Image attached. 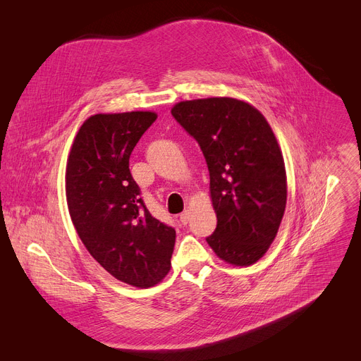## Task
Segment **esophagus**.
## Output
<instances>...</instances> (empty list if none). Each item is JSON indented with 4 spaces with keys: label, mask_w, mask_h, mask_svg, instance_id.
Returning <instances> with one entry per match:
<instances>
[{
    "label": "esophagus",
    "mask_w": 361,
    "mask_h": 361,
    "mask_svg": "<svg viewBox=\"0 0 361 361\" xmlns=\"http://www.w3.org/2000/svg\"><path fill=\"white\" fill-rule=\"evenodd\" d=\"M188 221H190V212L184 211V212L180 215V222H181L183 225H185V224H188Z\"/></svg>",
    "instance_id": "obj_1"
}]
</instances>
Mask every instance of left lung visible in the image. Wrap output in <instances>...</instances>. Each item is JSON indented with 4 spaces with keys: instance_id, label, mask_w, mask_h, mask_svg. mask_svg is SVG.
<instances>
[{
    "instance_id": "obj_1",
    "label": "left lung",
    "mask_w": 361,
    "mask_h": 361,
    "mask_svg": "<svg viewBox=\"0 0 361 361\" xmlns=\"http://www.w3.org/2000/svg\"><path fill=\"white\" fill-rule=\"evenodd\" d=\"M171 114L196 139L209 169L218 222L207 244L225 262L253 264L275 240L287 203L286 165L271 126L234 98L183 101Z\"/></svg>"
}]
</instances>
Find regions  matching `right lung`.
<instances>
[{
	"label": "right lung",
	"mask_w": 361,
	"mask_h": 361,
	"mask_svg": "<svg viewBox=\"0 0 361 361\" xmlns=\"http://www.w3.org/2000/svg\"><path fill=\"white\" fill-rule=\"evenodd\" d=\"M155 112L97 114L75 135L66 168L68 212L85 247L114 278L154 287L171 268L176 230L154 218L128 161Z\"/></svg>",
	"instance_id": "right-lung-1"
}]
</instances>
